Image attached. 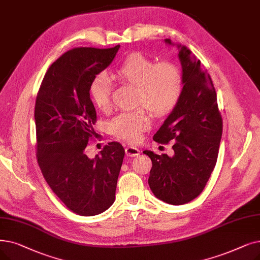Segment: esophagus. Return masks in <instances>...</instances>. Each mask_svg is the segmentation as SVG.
I'll return each mask as SVG.
<instances>
[{
	"instance_id": "34e87169",
	"label": "esophagus",
	"mask_w": 260,
	"mask_h": 260,
	"mask_svg": "<svg viewBox=\"0 0 260 260\" xmlns=\"http://www.w3.org/2000/svg\"><path fill=\"white\" fill-rule=\"evenodd\" d=\"M125 153L129 157H135V156H138L140 154V150L137 149V148H135V146L129 145L125 149Z\"/></svg>"
}]
</instances>
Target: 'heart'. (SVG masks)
Segmentation results:
<instances>
[{
  "label": "heart",
  "instance_id": "b5f03b06",
  "mask_svg": "<svg viewBox=\"0 0 260 260\" xmlns=\"http://www.w3.org/2000/svg\"><path fill=\"white\" fill-rule=\"evenodd\" d=\"M114 77L124 85L136 88L135 105H142L155 116L172 111L182 95L183 77L170 62L156 63L142 53H132L116 68ZM111 84L105 74H99L90 86L94 105L105 110L109 106ZM151 125L148 112L137 109L122 112L108 123L109 133L118 139L135 142Z\"/></svg>",
  "mask_w": 260,
  "mask_h": 260
}]
</instances>
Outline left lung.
Segmentation results:
<instances>
[{"label": "left lung", "mask_w": 260, "mask_h": 260, "mask_svg": "<svg viewBox=\"0 0 260 260\" xmlns=\"http://www.w3.org/2000/svg\"><path fill=\"white\" fill-rule=\"evenodd\" d=\"M168 44L174 43L165 39ZM183 90L177 105L153 139L175 140L173 156L144 151L152 160L149 185L168 204L182 205L201 194L217 162L223 122L210 75L185 46L177 44Z\"/></svg>", "instance_id": "8db88e82"}]
</instances>
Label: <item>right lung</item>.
Instances as JSON below:
<instances>
[{"instance_id": "right-lung-1", "label": "right lung", "mask_w": 260, "mask_h": 260, "mask_svg": "<svg viewBox=\"0 0 260 260\" xmlns=\"http://www.w3.org/2000/svg\"><path fill=\"white\" fill-rule=\"evenodd\" d=\"M119 48L66 52L49 68L36 98V155L42 175L63 204L80 216L103 212L116 199L123 146L109 142L92 159L85 149L96 136L90 86Z\"/></svg>"}]
</instances>
